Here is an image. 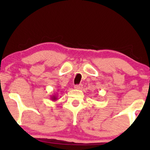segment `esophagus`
Here are the masks:
<instances>
[{
  "instance_id": "1",
  "label": "esophagus",
  "mask_w": 150,
  "mask_h": 150,
  "mask_svg": "<svg viewBox=\"0 0 150 150\" xmlns=\"http://www.w3.org/2000/svg\"><path fill=\"white\" fill-rule=\"evenodd\" d=\"M74 88L76 89H81L83 88V85H76L74 86Z\"/></svg>"
}]
</instances>
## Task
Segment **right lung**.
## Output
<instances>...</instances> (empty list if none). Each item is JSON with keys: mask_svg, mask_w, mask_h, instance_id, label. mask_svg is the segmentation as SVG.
<instances>
[{"mask_svg": "<svg viewBox=\"0 0 150 150\" xmlns=\"http://www.w3.org/2000/svg\"><path fill=\"white\" fill-rule=\"evenodd\" d=\"M50 99L52 100V101H56V100L58 99V96H57V94H54V95L51 96Z\"/></svg>", "mask_w": 150, "mask_h": 150, "instance_id": "right-lung-1", "label": "right lung"}]
</instances>
